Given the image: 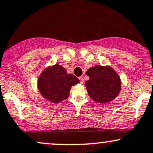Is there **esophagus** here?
I'll use <instances>...</instances> for the list:
<instances>
[{
  "mask_svg": "<svg viewBox=\"0 0 153 153\" xmlns=\"http://www.w3.org/2000/svg\"><path fill=\"white\" fill-rule=\"evenodd\" d=\"M79 80H80V83H81V84H83V81H84V80H83V77H80Z\"/></svg>",
  "mask_w": 153,
  "mask_h": 153,
  "instance_id": "obj_1",
  "label": "esophagus"
}]
</instances>
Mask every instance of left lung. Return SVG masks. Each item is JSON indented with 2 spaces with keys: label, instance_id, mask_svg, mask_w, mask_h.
Instances as JSON below:
<instances>
[{
  "label": "left lung",
  "instance_id": "8db88e82",
  "mask_svg": "<svg viewBox=\"0 0 153 153\" xmlns=\"http://www.w3.org/2000/svg\"><path fill=\"white\" fill-rule=\"evenodd\" d=\"M85 74L89 76L85 83L87 91L96 102L108 103L120 93L121 80L111 67L96 65L88 69Z\"/></svg>",
  "mask_w": 153,
  "mask_h": 153
}]
</instances>
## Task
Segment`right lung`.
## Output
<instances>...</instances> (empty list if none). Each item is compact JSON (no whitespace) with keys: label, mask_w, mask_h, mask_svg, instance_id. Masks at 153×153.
<instances>
[{"label":"right lung","mask_w":153,"mask_h":153,"mask_svg":"<svg viewBox=\"0 0 153 153\" xmlns=\"http://www.w3.org/2000/svg\"><path fill=\"white\" fill-rule=\"evenodd\" d=\"M79 82L78 78L68 74L62 66L55 65L42 72L38 78V88L43 98L53 103H58L66 100L71 87Z\"/></svg>","instance_id":"add662e5"}]
</instances>
